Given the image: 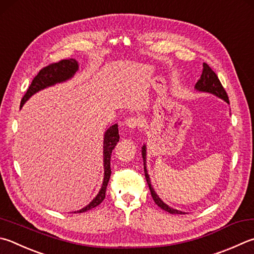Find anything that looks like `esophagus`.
Segmentation results:
<instances>
[{
	"mask_svg": "<svg viewBox=\"0 0 254 254\" xmlns=\"http://www.w3.org/2000/svg\"><path fill=\"white\" fill-rule=\"evenodd\" d=\"M126 124L128 128H135V127H139L142 126V121L139 118L132 117V118L127 119Z\"/></svg>",
	"mask_w": 254,
	"mask_h": 254,
	"instance_id": "1",
	"label": "esophagus"
}]
</instances>
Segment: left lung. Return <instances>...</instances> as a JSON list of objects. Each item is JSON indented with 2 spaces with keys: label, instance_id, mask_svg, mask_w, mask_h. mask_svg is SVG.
I'll return each mask as SVG.
<instances>
[{
  "label": "left lung",
  "instance_id": "left-lung-1",
  "mask_svg": "<svg viewBox=\"0 0 254 254\" xmlns=\"http://www.w3.org/2000/svg\"><path fill=\"white\" fill-rule=\"evenodd\" d=\"M194 89L196 91L206 92V93L213 94L215 96H218V98L222 99L227 103H229L228 94H227V92H225V90L223 89L222 84H221L218 75H216L215 73L212 71V68L207 65L206 63H203V71H202L200 80L196 82ZM142 158H143V165H144V174H145L146 182H147V184H149L151 195H152V197H153L155 203L158 204V206H160L161 209L169 212V213H171V214H186V212L173 209V207L169 206L167 203H164V202L160 199V196L156 194V192L154 191V189L151 184L149 173H147V169H146V145L145 144H143V146H142Z\"/></svg>",
  "mask_w": 254,
  "mask_h": 254
}]
</instances>
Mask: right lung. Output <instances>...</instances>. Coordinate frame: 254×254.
<instances>
[{
    "label": "right lung",
    "mask_w": 254,
    "mask_h": 254,
    "mask_svg": "<svg viewBox=\"0 0 254 254\" xmlns=\"http://www.w3.org/2000/svg\"><path fill=\"white\" fill-rule=\"evenodd\" d=\"M77 70H79V63H77V61L74 59L62 60V61H60L58 63L50 64V65L43 67L42 70L38 73V75L34 77L33 81H32L25 95L23 96L20 107L22 108L23 104H24L32 95L35 94L36 92L47 89L49 86H53L55 84H58V83H62L70 80L71 77L74 76ZM119 139H120V135H119L118 124H113V126L110 127L104 133V140H103L104 178H103L102 187H101L99 193L89 204L79 211H74V213H83V212H86L91 209H93V207L98 206L101 202L104 200L105 191H107L109 180H110V177H111V167H110V164H111L110 163V161H111V154L115 145H117V143L119 142Z\"/></svg>",
    "instance_id": "obj_1"
}]
</instances>
